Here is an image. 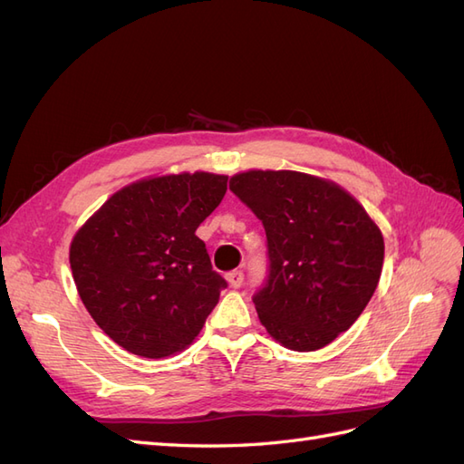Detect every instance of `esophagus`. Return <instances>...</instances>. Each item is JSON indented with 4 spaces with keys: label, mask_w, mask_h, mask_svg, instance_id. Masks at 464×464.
Instances as JSON below:
<instances>
[{
    "label": "esophagus",
    "mask_w": 464,
    "mask_h": 464,
    "mask_svg": "<svg viewBox=\"0 0 464 464\" xmlns=\"http://www.w3.org/2000/svg\"><path fill=\"white\" fill-rule=\"evenodd\" d=\"M227 280L232 288H240L244 285V273L242 271H232L227 275Z\"/></svg>",
    "instance_id": "esophagus-1"
}]
</instances>
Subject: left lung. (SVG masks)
Masks as SVG:
<instances>
[{"label": "left lung", "mask_w": 464, "mask_h": 464, "mask_svg": "<svg viewBox=\"0 0 464 464\" xmlns=\"http://www.w3.org/2000/svg\"><path fill=\"white\" fill-rule=\"evenodd\" d=\"M230 189L263 222L269 275L254 294L275 341L298 353L327 346L372 300L383 236L353 195L292 170H249Z\"/></svg>", "instance_id": "1"}]
</instances>
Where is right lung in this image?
<instances>
[{
  "label": "right lung",
  "mask_w": 464,
  "mask_h": 464,
  "mask_svg": "<svg viewBox=\"0 0 464 464\" xmlns=\"http://www.w3.org/2000/svg\"><path fill=\"white\" fill-rule=\"evenodd\" d=\"M227 181L207 172L141 179L111 195L75 234L69 263L79 296L128 353L166 358L184 350L228 286L195 236Z\"/></svg>",
  "instance_id": "add662e5"
}]
</instances>
